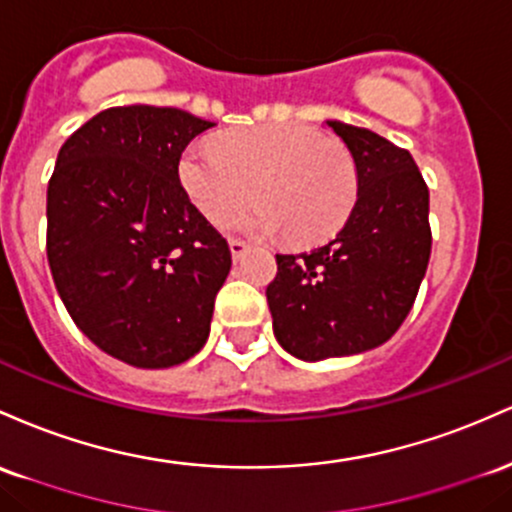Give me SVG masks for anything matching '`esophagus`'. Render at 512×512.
<instances>
[{
    "label": "esophagus",
    "instance_id": "esophagus-1",
    "mask_svg": "<svg viewBox=\"0 0 512 512\" xmlns=\"http://www.w3.org/2000/svg\"><path fill=\"white\" fill-rule=\"evenodd\" d=\"M229 251H232V256H234V261H239L241 256L246 254V251H249V244H246V241H241V239H229Z\"/></svg>",
    "mask_w": 512,
    "mask_h": 512
}]
</instances>
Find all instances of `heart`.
Segmentation results:
<instances>
[{
  "instance_id": "1",
  "label": "heart",
  "mask_w": 512,
  "mask_h": 512,
  "mask_svg": "<svg viewBox=\"0 0 512 512\" xmlns=\"http://www.w3.org/2000/svg\"><path fill=\"white\" fill-rule=\"evenodd\" d=\"M179 176L195 208L225 222L256 200L239 220L254 234L285 232L297 246L319 244L346 225L358 198V171L343 142L295 123L225 132L212 147L183 154Z\"/></svg>"
}]
</instances>
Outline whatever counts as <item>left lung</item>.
I'll list each match as a JSON object with an SVG mask.
<instances>
[{
    "label": "left lung",
    "instance_id": "8db88e82",
    "mask_svg": "<svg viewBox=\"0 0 512 512\" xmlns=\"http://www.w3.org/2000/svg\"><path fill=\"white\" fill-rule=\"evenodd\" d=\"M358 169V200L331 241L275 254L266 287L273 331L302 360L353 355L389 341L426 275L428 186L409 154L377 132L329 120Z\"/></svg>",
    "mask_w": 512,
    "mask_h": 512
}]
</instances>
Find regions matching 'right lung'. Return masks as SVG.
<instances>
[{"label": "right lung", "instance_id": "add662e5", "mask_svg": "<svg viewBox=\"0 0 512 512\" xmlns=\"http://www.w3.org/2000/svg\"><path fill=\"white\" fill-rule=\"evenodd\" d=\"M212 125L181 108L116 106L57 154L50 273L84 336L128 365L186 363L208 341L232 251L188 198L179 162Z\"/></svg>", "mask_w": 512, "mask_h": 512}]
</instances>
